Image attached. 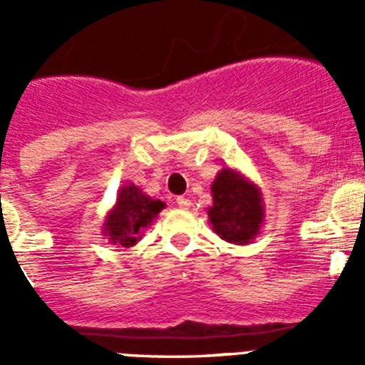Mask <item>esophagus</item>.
Here are the masks:
<instances>
[{
    "mask_svg": "<svg viewBox=\"0 0 365 365\" xmlns=\"http://www.w3.org/2000/svg\"><path fill=\"white\" fill-rule=\"evenodd\" d=\"M177 206H179V208H190V206H192V201H190V199H186V197H177Z\"/></svg>",
    "mask_w": 365,
    "mask_h": 365,
    "instance_id": "esophagus-1",
    "label": "esophagus"
}]
</instances>
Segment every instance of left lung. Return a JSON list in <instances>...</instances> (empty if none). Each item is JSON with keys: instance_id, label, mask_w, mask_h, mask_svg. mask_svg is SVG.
Instances as JSON below:
<instances>
[{"instance_id": "1", "label": "left lung", "mask_w": 365, "mask_h": 365, "mask_svg": "<svg viewBox=\"0 0 365 365\" xmlns=\"http://www.w3.org/2000/svg\"><path fill=\"white\" fill-rule=\"evenodd\" d=\"M214 205L208 208V219L221 240L234 245L254 241L265 221L261 192L252 180L240 172L222 168L212 182Z\"/></svg>"}]
</instances>
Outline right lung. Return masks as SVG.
I'll list each match as a JSON object with an SVG mask.
<instances>
[{"mask_svg": "<svg viewBox=\"0 0 365 365\" xmlns=\"http://www.w3.org/2000/svg\"><path fill=\"white\" fill-rule=\"evenodd\" d=\"M164 202L144 195L135 185H124L117 195V202L108 212L104 221V235L111 245L130 248L143 237L144 228L151 225Z\"/></svg>", "mask_w": 365, "mask_h": 365, "instance_id": "obj_1", "label": "right lung"}]
</instances>
